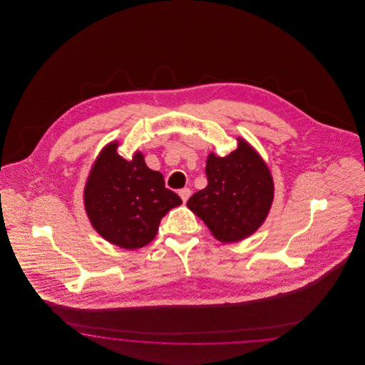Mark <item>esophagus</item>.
I'll return each instance as SVG.
<instances>
[{
    "label": "esophagus",
    "mask_w": 365,
    "mask_h": 365,
    "mask_svg": "<svg viewBox=\"0 0 365 365\" xmlns=\"http://www.w3.org/2000/svg\"><path fill=\"white\" fill-rule=\"evenodd\" d=\"M179 195H180L183 202H187V200L190 198L191 195L190 189H182V190L179 191Z\"/></svg>",
    "instance_id": "obj_1"
}]
</instances>
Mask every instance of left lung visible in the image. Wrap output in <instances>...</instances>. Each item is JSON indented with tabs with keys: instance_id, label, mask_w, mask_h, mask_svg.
Returning a JSON list of instances; mask_svg holds the SVG:
<instances>
[{
	"instance_id": "obj_1",
	"label": "left lung",
	"mask_w": 365,
	"mask_h": 365,
	"mask_svg": "<svg viewBox=\"0 0 365 365\" xmlns=\"http://www.w3.org/2000/svg\"><path fill=\"white\" fill-rule=\"evenodd\" d=\"M237 140V149L227 156L209 153L208 186L187 201V208L223 243L240 242L255 234L274 202V179L267 163L246 139Z\"/></svg>"
}]
</instances>
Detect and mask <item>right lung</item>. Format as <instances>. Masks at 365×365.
<instances>
[{
    "label": "right lung",
    "instance_id": "obj_1",
    "mask_svg": "<svg viewBox=\"0 0 365 365\" xmlns=\"http://www.w3.org/2000/svg\"><path fill=\"white\" fill-rule=\"evenodd\" d=\"M105 145L87 176L83 204L93 228L112 245L134 250L152 242L161 219L182 200L165 189L164 176L150 170L137 150L131 160Z\"/></svg>",
    "mask_w": 365,
    "mask_h": 365
}]
</instances>
